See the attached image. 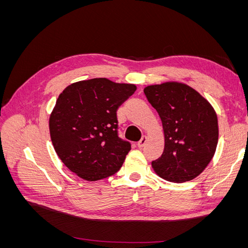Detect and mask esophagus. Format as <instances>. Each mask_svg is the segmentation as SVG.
I'll return each mask as SVG.
<instances>
[{
	"label": "esophagus",
	"mask_w": 248,
	"mask_h": 248,
	"mask_svg": "<svg viewBox=\"0 0 248 248\" xmlns=\"http://www.w3.org/2000/svg\"><path fill=\"white\" fill-rule=\"evenodd\" d=\"M146 142H147V137H142V138L138 141V147H139V148H142V147H144V146L146 145Z\"/></svg>",
	"instance_id": "esophagus-1"
}]
</instances>
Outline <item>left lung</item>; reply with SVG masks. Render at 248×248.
Instances as JSON below:
<instances>
[{
    "instance_id": "left-lung-1",
    "label": "left lung",
    "mask_w": 248,
    "mask_h": 248,
    "mask_svg": "<svg viewBox=\"0 0 248 248\" xmlns=\"http://www.w3.org/2000/svg\"><path fill=\"white\" fill-rule=\"evenodd\" d=\"M144 93L158 112L164 132L163 153L152 161L154 170L176 183L198 177L213 158L218 141L214 108L196 90L182 82L148 86Z\"/></svg>"
}]
</instances>
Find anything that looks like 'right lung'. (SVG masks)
<instances>
[{
	"label": "right lung",
	"mask_w": 248,
	"mask_h": 248,
	"mask_svg": "<svg viewBox=\"0 0 248 248\" xmlns=\"http://www.w3.org/2000/svg\"><path fill=\"white\" fill-rule=\"evenodd\" d=\"M136 90L100 78L74 82L59 95L49 117L50 139L78 177L97 181L122 167L131 145L118 136L117 110Z\"/></svg>",
	"instance_id": "add662e5"
}]
</instances>
